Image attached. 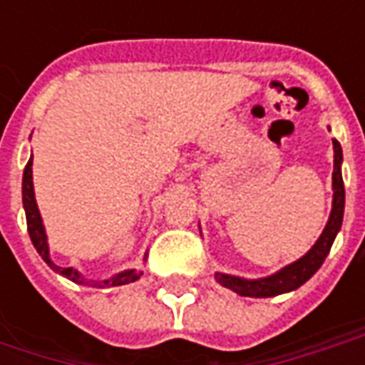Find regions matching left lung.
<instances>
[{
  "mask_svg": "<svg viewBox=\"0 0 365 365\" xmlns=\"http://www.w3.org/2000/svg\"><path fill=\"white\" fill-rule=\"evenodd\" d=\"M334 144V172H332V211H330L329 222L322 230L319 240L314 242L313 248L293 262L289 266H285L279 272L268 275V277H260V279H245V277H237V275L229 274H215V279L221 283L222 287H229L242 297H275L287 291H293L301 287L307 279H311L317 269L321 268L324 258L329 256L330 246L336 238L338 230L342 227V217H344V182H342V148L336 138H332Z\"/></svg>",
  "mask_w": 365,
  "mask_h": 365,
  "instance_id": "1",
  "label": "left lung"
}]
</instances>
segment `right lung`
<instances>
[{
    "label": "right lung",
    "mask_w": 365,
    "mask_h": 365,
    "mask_svg": "<svg viewBox=\"0 0 365 365\" xmlns=\"http://www.w3.org/2000/svg\"><path fill=\"white\" fill-rule=\"evenodd\" d=\"M23 207H25V215H27V229L29 237H31V242L36 248V252L41 254L48 266H51L54 272H58L60 275H64L68 279H72L76 283H83V285H91V287H117V285H125V283L136 282L143 272L138 269H125L120 274L113 275L109 279H103V282H93V279H86L80 272L76 268H60L54 262L51 260V252H48V242H46V232H44L43 219H41V213H38V207H36L35 201V187H33V156L27 162L25 166V172H23Z\"/></svg>",
    "instance_id": "right-lung-1"
}]
</instances>
